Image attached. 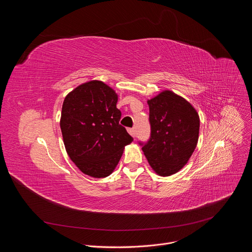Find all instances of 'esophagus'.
I'll use <instances>...</instances> for the list:
<instances>
[{"instance_id":"34e87169","label":"esophagus","mask_w":252,"mask_h":252,"mask_svg":"<svg viewBox=\"0 0 252 252\" xmlns=\"http://www.w3.org/2000/svg\"><path fill=\"white\" fill-rule=\"evenodd\" d=\"M127 131H128V133H129L131 136L135 137V130H134V128H128Z\"/></svg>"}]
</instances>
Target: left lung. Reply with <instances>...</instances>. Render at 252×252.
Segmentation results:
<instances>
[{
  "label": "left lung",
  "mask_w": 252,
  "mask_h": 252,
  "mask_svg": "<svg viewBox=\"0 0 252 252\" xmlns=\"http://www.w3.org/2000/svg\"><path fill=\"white\" fill-rule=\"evenodd\" d=\"M151 138L142 146L152 168L160 176L181 170L193 154L199 133V116L183 96L165 90L148 100Z\"/></svg>",
  "instance_id": "obj_1"
}]
</instances>
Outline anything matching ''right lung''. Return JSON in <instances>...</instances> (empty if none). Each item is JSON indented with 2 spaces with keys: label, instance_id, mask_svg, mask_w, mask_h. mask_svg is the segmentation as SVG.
<instances>
[{
  "label": "right lung",
  "instance_id": "obj_1",
  "mask_svg": "<svg viewBox=\"0 0 252 252\" xmlns=\"http://www.w3.org/2000/svg\"><path fill=\"white\" fill-rule=\"evenodd\" d=\"M117 93L101 81H90L66 94L61 130L69 158L87 175L109 176L133 138L120 125Z\"/></svg>",
  "mask_w": 252,
  "mask_h": 252
}]
</instances>
